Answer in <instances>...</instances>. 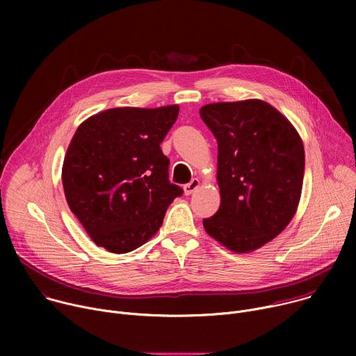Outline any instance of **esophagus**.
Wrapping results in <instances>:
<instances>
[{
    "mask_svg": "<svg viewBox=\"0 0 356 356\" xmlns=\"http://www.w3.org/2000/svg\"><path fill=\"white\" fill-rule=\"evenodd\" d=\"M200 186V180L198 179H191V181L190 183H187V184H184V194L186 195H190L191 193H194V190Z\"/></svg>",
    "mask_w": 356,
    "mask_h": 356,
    "instance_id": "34e87169",
    "label": "esophagus"
}]
</instances>
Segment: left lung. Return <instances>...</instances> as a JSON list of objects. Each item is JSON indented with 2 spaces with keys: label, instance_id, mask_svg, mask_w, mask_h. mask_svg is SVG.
<instances>
[{
  "label": "left lung",
  "instance_id": "1",
  "mask_svg": "<svg viewBox=\"0 0 356 356\" xmlns=\"http://www.w3.org/2000/svg\"><path fill=\"white\" fill-rule=\"evenodd\" d=\"M200 117L218 143V211L202 220L207 234L236 253L277 236L296 214L304 146L291 122L262 99L214 103Z\"/></svg>",
  "mask_w": 356,
  "mask_h": 356
}]
</instances>
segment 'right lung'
Instances as JSON below:
<instances>
[{"mask_svg": "<svg viewBox=\"0 0 356 356\" xmlns=\"http://www.w3.org/2000/svg\"><path fill=\"white\" fill-rule=\"evenodd\" d=\"M179 106L111 108L87 118L67 147L62 183L72 213L95 242L127 253L161 228L183 190L169 181L161 143Z\"/></svg>", "mask_w": 356, "mask_h": 356, "instance_id": "right-lung-1", "label": "right lung"}]
</instances>
